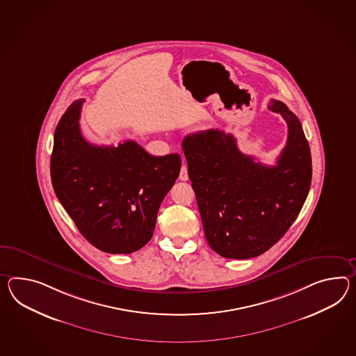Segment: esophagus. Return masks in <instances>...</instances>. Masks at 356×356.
I'll return each instance as SVG.
<instances>
[{"label": "esophagus", "instance_id": "34e87169", "mask_svg": "<svg viewBox=\"0 0 356 356\" xmlns=\"http://www.w3.org/2000/svg\"><path fill=\"white\" fill-rule=\"evenodd\" d=\"M179 179L181 181H188L189 180V175H188V167L185 165H182L181 170H180V175H179Z\"/></svg>", "mask_w": 356, "mask_h": 356}]
</instances>
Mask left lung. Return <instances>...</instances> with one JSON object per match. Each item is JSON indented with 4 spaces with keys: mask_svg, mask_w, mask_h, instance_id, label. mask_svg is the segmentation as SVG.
Segmentation results:
<instances>
[{
    "mask_svg": "<svg viewBox=\"0 0 356 356\" xmlns=\"http://www.w3.org/2000/svg\"><path fill=\"white\" fill-rule=\"evenodd\" d=\"M269 109L288 124L275 165L243 154L224 131L182 140L206 239L225 259H252L271 248L295 222L310 191L312 153L301 122L282 102L271 100Z\"/></svg>",
    "mask_w": 356,
    "mask_h": 356,
    "instance_id": "obj_1",
    "label": "left lung"
}]
</instances>
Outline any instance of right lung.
I'll return each instance as SVG.
<instances>
[{
    "label": "right lung",
    "mask_w": 356,
    "mask_h": 356,
    "mask_svg": "<svg viewBox=\"0 0 356 356\" xmlns=\"http://www.w3.org/2000/svg\"><path fill=\"white\" fill-rule=\"evenodd\" d=\"M82 104L83 99L70 104L55 130L54 191L79 233L97 250L132 253L152 239L181 158L150 156L132 140L118 147L90 144L79 130Z\"/></svg>",
    "instance_id": "obj_1"
}]
</instances>
